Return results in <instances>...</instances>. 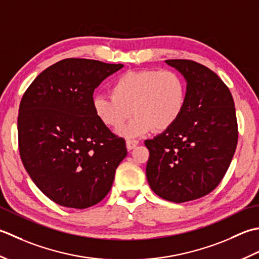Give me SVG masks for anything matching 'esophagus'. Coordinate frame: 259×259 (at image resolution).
<instances>
[{"label":"esophagus","instance_id":"obj_1","mask_svg":"<svg viewBox=\"0 0 259 259\" xmlns=\"http://www.w3.org/2000/svg\"><path fill=\"white\" fill-rule=\"evenodd\" d=\"M137 144H139V141H137V140H127V141H126V147H127L128 151L135 149Z\"/></svg>","mask_w":259,"mask_h":259}]
</instances>
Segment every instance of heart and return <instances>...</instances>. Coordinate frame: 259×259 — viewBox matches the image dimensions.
Wrapping results in <instances>:
<instances>
[{
	"mask_svg": "<svg viewBox=\"0 0 259 259\" xmlns=\"http://www.w3.org/2000/svg\"><path fill=\"white\" fill-rule=\"evenodd\" d=\"M110 97L93 99L96 117L105 126L118 130L135 117L118 134L134 137L152 128L164 132L176 124L186 107L187 86L183 78L172 70L141 69L119 75L109 88Z\"/></svg>",
	"mask_w": 259,
	"mask_h": 259,
	"instance_id": "obj_1",
	"label": "heart"
}]
</instances>
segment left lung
Segmentation results:
<instances>
[{"label":"left lung","instance_id":"obj_1","mask_svg":"<svg viewBox=\"0 0 259 259\" xmlns=\"http://www.w3.org/2000/svg\"><path fill=\"white\" fill-rule=\"evenodd\" d=\"M187 81V103L171 128L146 140V178L167 201L181 203L210 193L223 180L238 141L233 96L225 82L203 65L165 60Z\"/></svg>","mask_w":259,"mask_h":259}]
</instances>
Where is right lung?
<instances>
[{
	"instance_id": "1",
	"label": "right lung",
	"mask_w": 259,
	"mask_h": 259,
	"mask_svg": "<svg viewBox=\"0 0 259 259\" xmlns=\"http://www.w3.org/2000/svg\"><path fill=\"white\" fill-rule=\"evenodd\" d=\"M123 67L63 59L42 71L21 99V160L42 193L62 207L85 209L102 201L127 155L124 139L93 109L95 89Z\"/></svg>"
}]
</instances>
